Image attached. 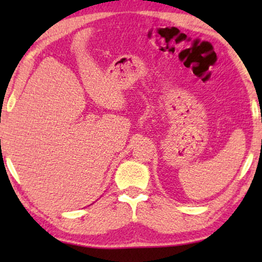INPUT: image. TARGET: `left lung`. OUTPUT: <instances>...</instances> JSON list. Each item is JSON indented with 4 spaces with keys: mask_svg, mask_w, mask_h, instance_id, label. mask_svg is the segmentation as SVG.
Returning a JSON list of instances; mask_svg holds the SVG:
<instances>
[{
    "mask_svg": "<svg viewBox=\"0 0 262 262\" xmlns=\"http://www.w3.org/2000/svg\"><path fill=\"white\" fill-rule=\"evenodd\" d=\"M261 121H262V119H261Z\"/></svg>",
    "mask_w": 262,
    "mask_h": 262,
    "instance_id": "obj_1",
    "label": "left lung"
}]
</instances>
